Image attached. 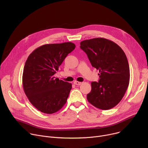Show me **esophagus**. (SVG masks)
Masks as SVG:
<instances>
[{
    "mask_svg": "<svg viewBox=\"0 0 148 148\" xmlns=\"http://www.w3.org/2000/svg\"><path fill=\"white\" fill-rule=\"evenodd\" d=\"M74 84L75 85H77V86H80V85H81V84H82V82H78V81H75V82H74Z\"/></svg>",
    "mask_w": 148,
    "mask_h": 148,
    "instance_id": "obj_1",
    "label": "esophagus"
}]
</instances>
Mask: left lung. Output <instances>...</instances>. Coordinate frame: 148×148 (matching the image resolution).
<instances>
[{
  "label": "left lung",
  "mask_w": 148,
  "mask_h": 148,
  "mask_svg": "<svg viewBox=\"0 0 148 148\" xmlns=\"http://www.w3.org/2000/svg\"><path fill=\"white\" fill-rule=\"evenodd\" d=\"M80 48L100 73L99 82L91 83L88 101L99 109H111L121 101L129 84L130 68L125 53L115 43L104 38L83 40Z\"/></svg>",
  "instance_id": "left-lung-1"
}]
</instances>
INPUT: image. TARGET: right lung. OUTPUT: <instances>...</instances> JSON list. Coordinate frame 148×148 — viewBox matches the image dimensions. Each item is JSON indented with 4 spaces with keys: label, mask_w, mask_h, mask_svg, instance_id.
<instances>
[{
    "label": "right lung",
    "mask_w": 148,
    "mask_h": 148,
    "mask_svg": "<svg viewBox=\"0 0 148 148\" xmlns=\"http://www.w3.org/2000/svg\"><path fill=\"white\" fill-rule=\"evenodd\" d=\"M75 47L71 42L47 44L28 57L23 71V88L29 102L42 112L53 114L65 104L72 84L55 78L53 75Z\"/></svg>",
    "instance_id": "right-lung-1"
}]
</instances>
